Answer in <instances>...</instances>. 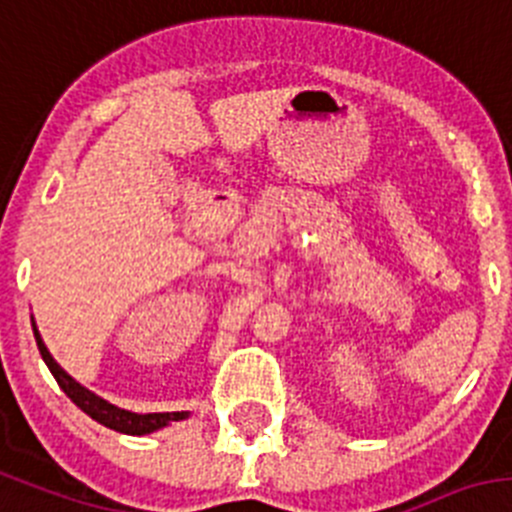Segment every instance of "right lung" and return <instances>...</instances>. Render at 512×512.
<instances>
[{
    "label": "right lung",
    "mask_w": 512,
    "mask_h": 512,
    "mask_svg": "<svg viewBox=\"0 0 512 512\" xmlns=\"http://www.w3.org/2000/svg\"><path fill=\"white\" fill-rule=\"evenodd\" d=\"M32 332H35V340H37V348H40L42 360H45V365L50 368V373L55 375V381H58V386L63 388L65 396H68L70 401H73L75 406L83 411V414H88L93 421H98V424L109 426V429H114V431H121V434H131V437H144V434H152V431L162 429V426H170L172 421H182L190 416L187 411H167V414H134V411H124V409H119V406H114V403L103 401L101 396H96V393L88 391V388H83L78 381H73V378H70V375L65 373L58 363H55V358L50 355V350L45 348V342H42L40 332H37L35 325H32Z\"/></svg>",
    "instance_id": "obj_1"
}]
</instances>
